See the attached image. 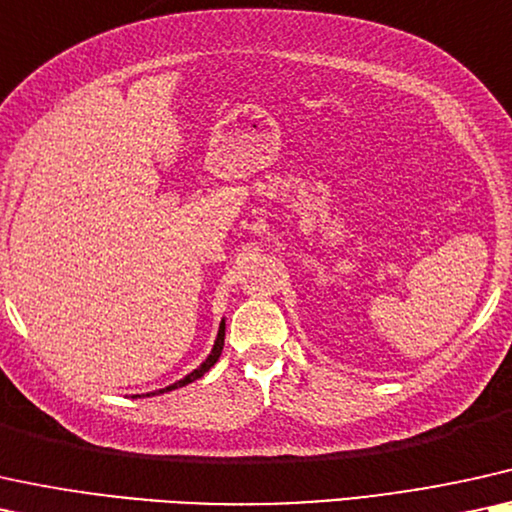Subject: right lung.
Listing matches in <instances>:
<instances>
[{
	"instance_id": "1",
	"label": "right lung",
	"mask_w": 512,
	"mask_h": 512,
	"mask_svg": "<svg viewBox=\"0 0 512 512\" xmlns=\"http://www.w3.org/2000/svg\"><path fill=\"white\" fill-rule=\"evenodd\" d=\"M222 349H224V321L219 323V333H217V340H215V347H212V352H210V357L203 361V364H200L196 371H191L189 375H186V378H181V380H177V383L174 385H170V387H163V390H158V392H151V394H163V392H172V390H177V387H184V385H189V383H193V380H198V378H203L205 373L210 371L212 366L217 364V359H219V354H222ZM151 394H146V397H151ZM137 397H141V394H137Z\"/></svg>"
}]
</instances>
